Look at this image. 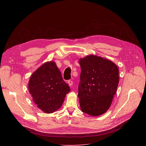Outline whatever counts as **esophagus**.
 <instances>
[{
	"label": "esophagus",
	"mask_w": 146,
	"mask_h": 146,
	"mask_svg": "<svg viewBox=\"0 0 146 146\" xmlns=\"http://www.w3.org/2000/svg\"><path fill=\"white\" fill-rule=\"evenodd\" d=\"M68 82V84L70 87H71L73 85V81L72 80H69Z\"/></svg>",
	"instance_id": "1"
}]
</instances>
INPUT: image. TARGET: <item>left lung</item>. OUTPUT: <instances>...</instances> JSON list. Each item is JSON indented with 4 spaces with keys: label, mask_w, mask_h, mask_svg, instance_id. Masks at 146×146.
Segmentation results:
<instances>
[{
    "label": "left lung",
    "mask_w": 146,
    "mask_h": 146,
    "mask_svg": "<svg viewBox=\"0 0 146 146\" xmlns=\"http://www.w3.org/2000/svg\"><path fill=\"white\" fill-rule=\"evenodd\" d=\"M78 84L81 110L92 116L105 113L111 105L119 82V70L111 60L89 55L80 58Z\"/></svg>",
    "instance_id": "left-lung-1"
}]
</instances>
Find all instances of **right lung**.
<instances>
[{
    "label": "right lung",
    "instance_id": "add662e5",
    "mask_svg": "<svg viewBox=\"0 0 146 146\" xmlns=\"http://www.w3.org/2000/svg\"><path fill=\"white\" fill-rule=\"evenodd\" d=\"M28 89L37 107L45 113L59 109L70 91L54 61L45 62L33 73Z\"/></svg>",
    "mask_w": 146,
    "mask_h": 146
}]
</instances>
